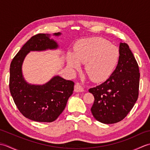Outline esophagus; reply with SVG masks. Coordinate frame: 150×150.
Returning <instances> with one entry per match:
<instances>
[{
    "mask_svg": "<svg viewBox=\"0 0 150 150\" xmlns=\"http://www.w3.org/2000/svg\"><path fill=\"white\" fill-rule=\"evenodd\" d=\"M74 90H75V92H83V91H84L83 87H82V86L79 83H77L75 85Z\"/></svg>",
    "mask_w": 150,
    "mask_h": 150,
    "instance_id": "obj_1",
    "label": "esophagus"
}]
</instances>
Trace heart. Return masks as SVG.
I'll use <instances>...</instances> for the list:
<instances>
[{"label":"heart","mask_w":150,"mask_h":150,"mask_svg":"<svg viewBox=\"0 0 150 150\" xmlns=\"http://www.w3.org/2000/svg\"><path fill=\"white\" fill-rule=\"evenodd\" d=\"M119 47L101 38L79 40L73 47V54L67 55V65L72 71L81 69L85 63V70L92 80H106L116 68L120 59Z\"/></svg>","instance_id":"obj_1"}]
</instances>
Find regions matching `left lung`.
Instances as JSON below:
<instances>
[{
  "label": "left lung",
  "mask_w": 150,
  "mask_h": 150,
  "mask_svg": "<svg viewBox=\"0 0 150 150\" xmlns=\"http://www.w3.org/2000/svg\"><path fill=\"white\" fill-rule=\"evenodd\" d=\"M119 50V62L109 79L89 90L95 98L92 114L97 120L106 124L124 119L139 96L138 64L128 44L120 42Z\"/></svg>",
  "instance_id": "8db88e82"
}]
</instances>
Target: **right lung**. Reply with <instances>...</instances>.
<instances>
[{
  "mask_svg": "<svg viewBox=\"0 0 150 150\" xmlns=\"http://www.w3.org/2000/svg\"><path fill=\"white\" fill-rule=\"evenodd\" d=\"M61 34L55 33L53 35ZM50 36L44 33L33 36L15 56L10 65L9 90L16 106L25 117L40 122L55 120L64 110L74 90V82L59 75L42 85L31 84L24 79L22 66L28 53L59 47Z\"/></svg>",
  "mask_w": 150,
  "mask_h": 150,
  "instance_id": "right-lung-1",
  "label": "right lung"
}]
</instances>
